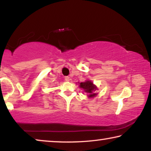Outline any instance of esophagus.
<instances>
[{
    "instance_id": "obj_1",
    "label": "esophagus",
    "mask_w": 151,
    "mask_h": 151,
    "mask_svg": "<svg viewBox=\"0 0 151 151\" xmlns=\"http://www.w3.org/2000/svg\"><path fill=\"white\" fill-rule=\"evenodd\" d=\"M65 80H66V81H69V80H70V78L69 77V76H65Z\"/></svg>"
}]
</instances>
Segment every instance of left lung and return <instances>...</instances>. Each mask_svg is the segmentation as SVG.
<instances>
[{
    "label": "left lung",
    "mask_w": 151,
    "mask_h": 151,
    "mask_svg": "<svg viewBox=\"0 0 151 151\" xmlns=\"http://www.w3.org/2000/svg\"><path fill=\"white\" fill-rule=\"evenodd\" d=\"M80 87L84 89V91L89 94L88 97H93L96 95L93 91L96 90V86L93 85L91 81H86L84 82H81L80 84Z\"/></svg>",
    "instance_id": "obj_1"
}]
</instances>
